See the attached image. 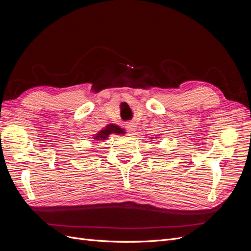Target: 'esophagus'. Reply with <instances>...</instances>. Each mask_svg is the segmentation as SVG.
Returning a JSON list of instances; mask_svg holds the SVG:
<instances>
[{"mask_svg":"<svg viewBox=\"0 0 251 251\" xmlns=\"http://www.w3.org/2000/svg\"><path fill=\"white\" fill-rule=\"evenodd\" d=\"M136 124L133 123V121H130V123L126 124V131L127 132H134L136 130Z\"/></svg>","mask_w":251,"mask_h":251,"instance_id":"obj_1","label":"esophagus"}]
</instances>
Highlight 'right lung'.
I'll use <instances>...</instances> for the list:
<instances>
[{
	"instance_id": "add662e5",
	"label": "right lung",
	"mask_w": 251,
	"mask_h": 251,
	"mask_svg": "<svg viewBox=\"0 0 251 251\" xmlns=\"http://www.w3.org/2000/svg\"><path fill=\"white\" fill-rule=\"evenodd\" d=\"M111 134H124V130L120 128L118 126L115 125H110L105 126L103 130H101L100 133L97 134L96 138L97 139H107L109 137V135Z\"/></svg>"
}]
</instances>
